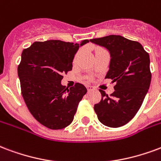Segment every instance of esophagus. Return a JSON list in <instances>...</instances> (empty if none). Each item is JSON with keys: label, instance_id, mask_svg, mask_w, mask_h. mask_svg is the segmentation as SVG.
Segmentation results:
<instances>
[{"label": "esophagus", "instance_id": "1", "mask_svg": "<svg viewBox=\"0 0 161 161\" xmlns=\"http://www.w3.org/2000/svg\"><path fill=\"white\" fill-rule=\"evenodd\" d=\"M86 88H87V90H88V91H91V90H93L94 89H95V88H94L93 86H91V85H87Z\"/></svg>", "mask_w": 161, "mask_h": 161}]
</instances>
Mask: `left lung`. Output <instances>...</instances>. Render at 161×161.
I'll return each mask as SVG.
<instances>
[{"label":"left lung","mask_w":161,"mask_h":161,"mask_svg":"<svg viewBox=\"0 0 161 161\" xmlns=\"http://www.w3.org/2000/svg\"><path fill=\"white\" fill-rule=\"evenodd\" d=\"M90 41L110 53L109 70L105 78L116 84L110 96L100 90L102 100L94 106L95 112L104 125L112 128L125 125L140 109L150 86L149 55L141 43L121 36L110 35Z\"/></svg>","instance_id":"8db88e82"}]
</instances>
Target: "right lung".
<instances>
[{
	"mask_svg": "<svg viewBox=\"0 0 161 161\" xmlns=\"http://www.w3.org/2000/svg\"><path fill=\"white\" fill-rule=\"evenodd\" d=\"M89 42H35L22 52L18 66L22 96L32 116L49 129L68 126L87 93L84 84L77 83L68 90L61 80L62 75L72 69L78 48Z\"/></svg>",
	"mask_w": 161,
	"mask_h": 161,
	"instance_id": "obj_1",
	"label": "right lung"
}]
</instances>
